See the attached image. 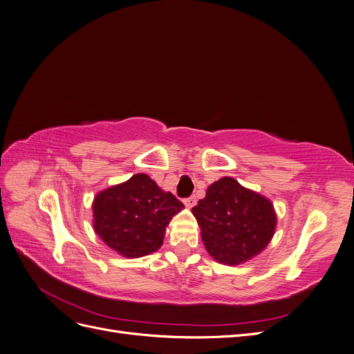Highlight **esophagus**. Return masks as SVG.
<instances>
[{
  "label": "esophagus",
  "instance_id": "esophagus-1",
  "mask_svg": "<svg viewBox=\"0 0 354 354\" xmlns=\"http://www.w3.org/2000/svg\"><path fill=\"white\" fill-rule=\"evenodd\" d=\"M183 202H185V205H186L187 208H192V207H194L195 203H196V198H195V196H189V198H186Z\"/></svg>",
  "mask_w": 354,
  "mask_h": 354
}]
</instances>
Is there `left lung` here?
Listing matches in <instances>:
<instances>
[{
	"label": "left lung",
	"mask_w": 354,
	"mask_h": 354,
	"mask_svg": "<svg viewBox=\"0 0 354 354\" xmlns=\"http://www.w3.org/2000/svg\"><path fill=\"white\" fill-rule=\"evenodd\" d=\"M192 212L208 254L229 266L242 264L260 254L272 241L277 221L269 199L232 177L212 183Z\"/></svg>",
	"instance_id": "8db88e82"
}]
</instances>
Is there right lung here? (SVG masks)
Masks as SVG:
<instances>
[{
	"label": "right lung",
	"instance_id": "add662e5",
	"mask_svg": "<svg viewBox=\"0 0 354 354\" xmlns=\"http://www.w3.org/2000/svg\"><path fill=\"white\" fill-rule=\"evenodd\" d=\"M183 208L151 177L136 174L95 195L93 226L109 248L127 259H137L160 248L171 218Z\"/></svg>",
	"mask_w": 354,
	"mask_h": 354
}]
</instances>
